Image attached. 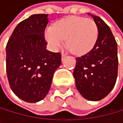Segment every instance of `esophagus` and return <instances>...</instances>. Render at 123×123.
Segmentation results:
<instances>
[{
    "label": "esophagus",
    "mask_w": 123,
    "mask_h": 123,
    "mask_svg": "<svg viewBox=\"0 0 123 123\" xmlns=\"http://www.w3.org/2000/svg\"><path fill=\"white\" fill-rule=\"evenodd\" d=\"M66 58V55H65V54H62V61L63 62L64 61V59Z\"/></svg>",
    "instance_id": "34e87169"
}]
</instances>
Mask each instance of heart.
I'll return each instance as SVG.
<instances>
[{
	"mask_svg": "<svg viewBox=\"0 0 123 123\" xmlns=\"http://www.w3.org/2000/svg\"><path fill=\"white\" fill-rule=\"evenodd\" d=\"M98 35V27L90 18L70 16L57 21L44 31V38L51 50L66 45L75 55H85L95 46Z\"/></svg>",
	"mask_w": 123,
	"mask_h": 123,
	"instance_id": "b5f03b06",
	"label": "heart"
}]
</instances>
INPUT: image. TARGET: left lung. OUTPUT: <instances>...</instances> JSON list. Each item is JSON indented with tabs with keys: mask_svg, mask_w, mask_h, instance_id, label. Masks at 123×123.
<instances>
[{
	"mask_svg": "<svg viewBox=\"0 0 123 123\" xmlns=\"http://www.w3.org/2000/svg\"><path fill=\"white\" fill-rule=\"evenodd\" d=\"M88 14L92 17L98 27V39L89 52L76 58L73 76L78 91L85 98L98 101L107 96L116 82L117 43L103 20L89 13Z\"/></svg>",
	"mask_w": 123,
	"mask_h": 123,
	"instance_id": "obj_1",
	"label": "left lung"
}]
</instances>
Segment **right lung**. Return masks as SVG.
<instances>
[{
  "label": "right lung",
  "mask_w": 123,
  "mask_h": 123,
  "mask_svg": "<svg viewBox=\"0 0 123 123\" xmlns=\"http://www.w3.org/2000/svg\"><path fill=\"white\" fill-rule=\"evenodd\" d=\"M48 14L31 15L14 28L6 46V71L11 90L21 100L37 102L46 96L62 63L60 53L46 49L44 32Z\"/></svg>",
  "instance_id": "obj_1"
}]
</instances>
